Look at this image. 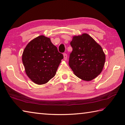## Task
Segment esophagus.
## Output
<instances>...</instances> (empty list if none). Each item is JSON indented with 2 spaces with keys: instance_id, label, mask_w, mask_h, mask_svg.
I'll list each match as a JSON object with an SVG mask.
<instances>
[{
  "instance_id": "obj_1",
  "label": "esophagus",
  "mask_w": 125,
  "mask_h": 125,
  "mask_svg": "<svg viewBox=\"0 0 125 125\" xmlns=\"http://www.w3.org/2000/svg\"><path fill=\"white\" fill-rule=\"evenodd\" d=\"M63 56H64V60H67V53H63Z\"/></svg>"
}]
</instances>
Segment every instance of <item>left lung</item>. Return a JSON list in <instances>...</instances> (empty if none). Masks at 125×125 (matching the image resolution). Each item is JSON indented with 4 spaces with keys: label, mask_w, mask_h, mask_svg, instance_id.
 <instances>
[{
    "label": "left lung",
    "mask_w": 125,
    "mask_h": 125,
    "mask_svg": "<svg viewBox=\"0 0 125 125\" xmlns=\"http://www.w3.org/2000/svg\"><path fill=\"white\" fill-rule=\"evenodd\" d=\"M70 45L73 51L69 55V65L76 76L90 81L100 74L105 61L100 45L86 33L74 37Z\"/></svg>",
    "instance_id": "1"
}]
</instances>
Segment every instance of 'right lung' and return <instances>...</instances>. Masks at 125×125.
I'll list each match as a JSON object with an SVG mask.
<instances>
[{
  "instance_id": "obj_1",
  "label": "right lung",
  "mask_w": 125,
  "mask_h": 125,
  "mask_svg": "<svg viewBox=\"0 0 125 125\" xmlns=\"http://www.w3.org/2000/svg\"><path fill=\"white\" fill-rule=\"evenodd\" d=\"M63 58L50 39L40 35L29 42L22 55L26 73L34 83L44 84L55 75Z\"/></svg>"
}]
</instances>
